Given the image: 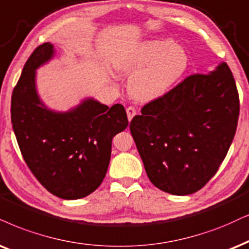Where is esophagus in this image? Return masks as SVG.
Segmentation results:
<instances>
[{
	"label": "esophagus",
	"mask_w": 249,
	"mask_h": 249,
	"mask_svg": "<svg viewBox=\"0 0 249 249\" xmlns=\"http://www.w3.org/2000/svg\"><path fill=\"white\" fill-rule=\"evenodd\" d=\"M126 114H127V118L128 121H132V118L134 117L135 114H137V110H135L133 107H127L126 108Z\"/></svg>",
	"instance_id": "esophagus-1"
}]
</instances>
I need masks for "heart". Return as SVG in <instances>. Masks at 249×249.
Instances as JSON below:
<instances>
[{
	"instance_id": "heart-1",
	"label": "heart",
	"mask_w": 249,
	"mask_h": 249,
	"mask_svg": "<svg viewBox=\"0 0 249 249\" xmlns=\"http://www.w3.org/2000/svg\"><path fill=\"white\" fill-rule=\"evenodd\" d=\"M115 65L123 73H132L131 95L149 101L164 95L181 79L188 68V55L171 40H152L119 56Z\"/></svg>"
}]
</instances>
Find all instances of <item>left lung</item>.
Here are the masks:
<instances>
[{
    "mask_svg": "<svg viewBox=\"0 0 249 249\" xmlns=\"http://www.w3.org/2000/svg\"><path fill=\"white\" fill-rule=\"evenodd\" d=\"M239 95L225 62L193 74L134 116L130 130L148 178L174 195L201 190L216 174L239 117Z\"/></svg>",
    "mask_w": 249,
    "mask_h": 249,
    "instance_id": "8db88e82",
    "label": "left lung"
}]
</instances>
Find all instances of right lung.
<instances>
[{
  "label": "right lung",
  "instance_id": "right-lung-1",
  "mask_svg": "<svg viewBox=\"0 0 249 249\" xmlns=\"http://www.w3.org/2000/svg\"><path fill=\"white\" fill-rule=\"evenodd\" d=\"M50 42L37 47L25 63L11 97V123L21 155L50 193L77 200L93 193L106 177L112 138L127 127L122 105L84 99L68 111L47 107L36 89V70L54 57Z\"/></svg>",
  "mask_w": 249,
  "mask_h": 249
}]
</instances>
